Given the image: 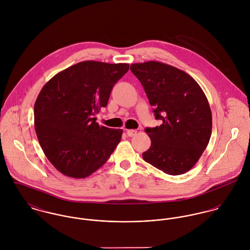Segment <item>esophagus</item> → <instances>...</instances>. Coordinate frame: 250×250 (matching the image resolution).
Returning a JSON list of instances; mask_svg holds the SVG:
<instances>
[{
  "instance_id": "1",
  "label": "esophagus",
  "mask_w": 250,
  "mask_h": 250,
  "mask_svg": "<svg viewBox=\"0 0 250 250\" xmlns=\"http://www.w3.org/2000/svg\"><path fill=\"white\" fill-rule=\"evenodd\" d=\"M126 133H127V135H128L129 137H134V136L137 135V131H136V130H131V129L126 130Z\"/></svg>"
}]
</instances>
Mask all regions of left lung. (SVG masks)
<instances>
[{
  "mask_svg": "<svg viewBox=\"0 0 250 250\" xmlns=\"http://www.w3.org/2000/svg\"><path fill=\"white\" fill-rule=\"evenodd\" d=\"M133 74L143 84L156 119L146 128L151 146L143 160L169 175L191 169L206 149L212 135V111L196 81L178 68L159 62L133 63Z\"/></svg>",
  "mask_w": 250,
  "mask_h": 250,
  "instance_id": "8db88e82",
  "label": "left lung"
}]
</instances>
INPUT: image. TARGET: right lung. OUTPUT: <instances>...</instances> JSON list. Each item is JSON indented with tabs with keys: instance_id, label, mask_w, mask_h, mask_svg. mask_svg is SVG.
Returning <instances> with one entry per match:
<instances>
[{
	"instance_id": "add662e5",
	"label": "right lung",
	"mask_w": 250,
	"mask_h": 250,
	"mask_svg": "<svg viewBox=\"0 0 250 250\" xmlns=\"http://www.w3.org/2000/svg\"><path fill=\"white\" fill-rule=\"evenodd\" d=\"M128 63L86 61L55 75L35 104V128L50 163L63 175L85 178L100 168L123 131L99 126L95 114L106 107Z\"/></svg>"
}]
</instances>
